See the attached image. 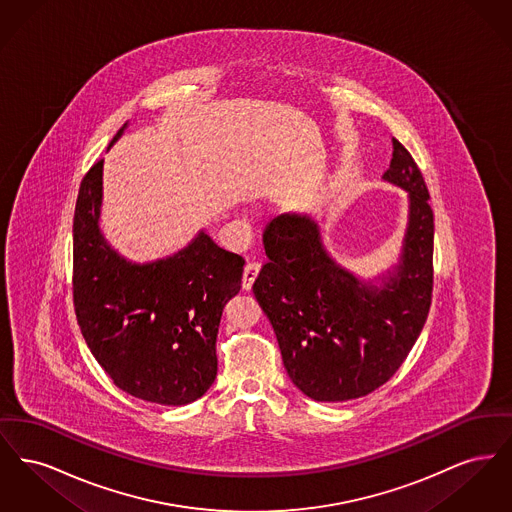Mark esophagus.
Masks as SVG:
<instances>
[{"label": "esophagus", "mask_w": 512, "mask_h": 512, "mask_svg": "<svg viewBox=\"0 0 512 512\" xmlns=\"http://www.w3.org/2000/svg\"><path fill=\"white\" fill-rule=\"evenodd\" d=\"M259 268H261V265H259V263H253V261H249V263L245 265L244 278H242V288H244L245 292L251 290L255 278H257V274H259Z\"/></svg>", "instance_id": "34e87169"}]
</instances>
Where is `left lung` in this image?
Segmentation results:
<instances>
[{
    "label": "left lung",
    "instance_id": "8db88e82",
    "mask_svg": "<svg viewBox=\"0 0 512 512\" xmlns=\"http://www.w3.org/2000/svg\"><path fill=\"white\" fill-rule=\"evenodd\" d=\"M384 180L409 192L399 263L380 286L361 282L324 249L317 222H268V261L253 293L265 311L293 384L315 401L357 399L403 365L428 318L434 290V213L422 172L395 138Z\"/></svg>",
    "mask_w": 512,
    "mask_h": 512
}]
</instances>
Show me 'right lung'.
<instances>
[{
  "instance_id": "add662e5",
  "label": "right lung",
  "mask_w": 512,
  "mask_h": 512,
  "mask_svg": "<svg viewBox=\"0 0 512 512\" xmlns=\"http://www.w3.org/2000/svg\"><path fill=\"white\" fill-rule=\"evenodd\" d=\"M101 176L103 159L82 178L74 209L73 299L80 332L128 395L159 405L192 403L217 378L220 317L242 288L245 261L203 230L172 257L146 265L126 261L99 230Z\"/></svg>"
}]
</instances>
